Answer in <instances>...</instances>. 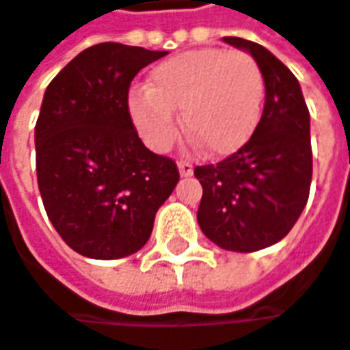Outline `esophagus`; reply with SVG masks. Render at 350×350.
<instances>
[{"label":"esophagus","mask_w":350,"mask_h":350,"mask_svg":"<svg viewBox=\"0 0 350 350\" xmlns=\"http://www.w3.org/2000/svg\"><path fill=\"white\" fill-rule=\"evenodd\" d=\"M178 170H180V176H184V178L194 174V166H192V162H188V160H180V162H178Z\"/></svg>","instance_id":"34e87169"}]
</instances>
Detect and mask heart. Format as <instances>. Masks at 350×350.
Here are the masks:
<instances>
[{
  "label": "heart",
  "instance_id": "obj_1",
  "mask_svg": "<svg viewBox=\"0 0 350 350\" xmlns=\"http://www.w3.org/2000/svg\"><path fill=\"white\" fill-rule=\"evenodd\" d=\"M263 105V75L247 53L200 49L176 55L150 72L146 89L129 93L140 136L166 150L182 129L208 154H230L256 131Z\"/></svg>",
  "mask_w": 350,
  "mask_h": 350
}]
</instances>
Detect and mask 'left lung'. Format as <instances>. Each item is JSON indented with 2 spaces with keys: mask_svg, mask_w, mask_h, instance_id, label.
<instances>
[{
  "mask_svg": "<svg viewBox=\"0 0 350 350\" xmlns=\"http://www.w3.org/2000/svg\"><path fill=\"white\" fill-rule=\"evenodd\" d=\"M224 41L256 59L265 105L252 138L237 152L194 168L204 190L198 224L221 250L250 254L287 236L309 200V109L295 75L273 53L241 37Z\"/></svg>",
  "mask_w": 350,
  "mask_h": 350,
  "instance_id": "obj_1",
  "label": "left lung"
}]
</instances>
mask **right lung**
Masks as SVG:
<instances>
[{"mask_svg": "<svg viewBox=\"0 0 350 350\" xmlns=\"http://www.w3.org/2000/svg\"><path fill=\"white\" fill-rule=\"evenodd\" d=\"M164 55L98 43L45 91L35 124L37 184L53 228L81 256L136 254L180 180L172 158L142 144L129 111L136 72Z\"/></svg>", "mask_w": 350, "mask_h": 350, "instance_id": "obj_1", "label": "right lung"}]
</instances>
